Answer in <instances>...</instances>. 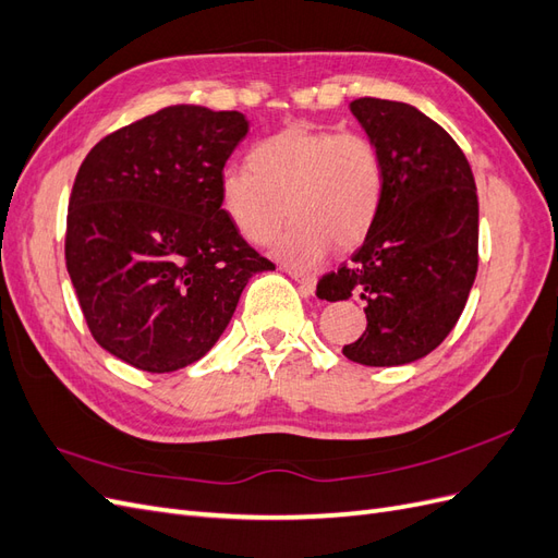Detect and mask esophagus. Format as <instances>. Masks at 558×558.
<instances>
[{
	"instance_id": "34e87169",
	"label": "esophagus",
	"mask_w": 558,
	"mask_h": 558,
	"mask_svg": "<svg viewBox=\"0 0 558 558\" xmlns=\"http://www.w3.org/2000/svg\"><path fill=\"white\" fill-rule=\"evenodd\" d=\"M288 274H290V278H294L301 284V290H304V294H313L315 292V278L313 276L301 274V270H292V268H288Z\"/></svg>"
}]
</instances>
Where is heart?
Returning a JSON list of instances; mask_svg holds the SVG:
<instances>
[{"label":"heart","mask_w":558,"mask_h":558,"mask_svg":"<svg viewBox=\"0 0 558 558\" xmlns=\"http://www.w3.org/2000/svg\"><path fill=\"white\" fill-rule=\"evenodd\" d=\"M384 172L372 142L357 133L290 125L250 151V168L221 174V203L250 241L266 243L299 219L276 252L294 266L325 257L329 241L357 245L378 213Z\"/></svg>","instance_id":"b5f03b06"}]
</instances>
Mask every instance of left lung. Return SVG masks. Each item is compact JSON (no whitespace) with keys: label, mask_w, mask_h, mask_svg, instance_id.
I'll return each instance as SVG.
<instances>
[{"label":"left lung","mask_w":558,"mask_h":558,"mask_svg":"<svg viewBox=\"0 0 558 558\" xmlns=\"http://www.w3.org/2000/svg\"><path fill=\"white\" fill-rule=\"evenodd\" d=\"M350 111L384 172L378 213L348 266L317 282V296L364 301L367 329L343 355L400 367L449 337L476 276L480 203L453 137L407 102L360 98Z\"/></svg>","instance_id":"8db88e82"}]
</instances>
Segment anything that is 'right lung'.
<instances>
[{
	"label": "right lung",
	"instance_id": "1",
	"mask_svg": "<svg viewBox=\"0 0 558 558\" xmlns=\"http://www.w3.org/2000/svg\"><path fill=\"white\" fill-rule=\"evenodd\" d=\"M247 131L241 111L174 105L100 140L76 172L68 274L93 339L135 369L201 360L247 280L276 268L221 210V174Z\"/></svg>",
	"mask_w": 558,
	"mask_h": 558
}]
</instances>
